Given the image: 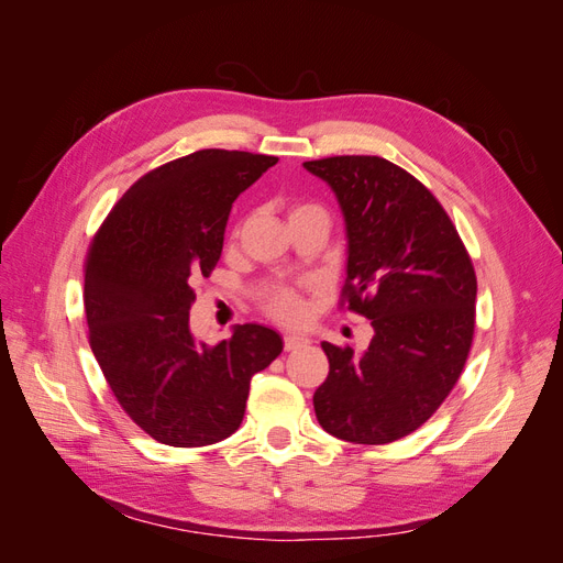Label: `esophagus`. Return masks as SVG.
Segmentation results:
<instances>
[{
	"label": "esophagus",
	"instance_id": "obj_1",
	"mask_svg": "<svg viewBox=\"0 0 563 563\" xmlns=\"http://www.w3.org/2000/svg\"><path fill=\"white\" fill-rule=\"evenodd\" d=\"M305 345H310V338L308 335H302V333H286L284 335V350L286 352L305 347Z\"/></svg>",
	"mask_w": 563,
	"mask_h": 563
}]
</instances>
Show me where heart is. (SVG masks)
Segmentation results:
<instances>
[{"label":"heart","mask_w":563,"mask_h":563,"mask_svg":"<svg viewBox=\"0 0 563 563\" xmlns=\"http://www.w3.org/2000/svg\"><path fill=\"white\" fill-rule=\"evenodd\" d=\"M265 308L272 317L282 321H298L302 317V300L291 291V288H272L265 298Z\"/></svg>","instance_id":"obj_1"}]
</instances>
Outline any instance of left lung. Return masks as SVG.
<instances>
[{
    "label": "left lung",
    "instance_id": "obj_1",
    "mask_svg": "<svg viewBox=\"0 0 563 563\" xmlns=\"http://www.w3.org/2000/svg\"><path fill=\"white\" fill-rule=\"evenodd\" d=\"M327 183L345 218L347 310L371 319L362 354L321 343L329 378L314 413L352 444H389L418 430L449 397L474 335L476 277L444 207L383 157L302 164Z\"/></svg>",
    "mask_w": 563,
    "mask_h": 563
}]
</instances>
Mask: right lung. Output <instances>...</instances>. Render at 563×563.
I'll return each instance as SVG.
<instances>
[{"mask_svg": "<svg viewBox=\"0 0 563 563\" xmlns=\"http://www.w3.org/2000/svg\"><path fill=\"white\" fill-rule=\"evenodd\" d=\"M277 157L199 150L135 180L96 232L84 308L96 362L129 418L159 444L209 446L240 430L253 373L284 343L261 323L207 345L192 284L223 253L234 199Z\"/></svg>", "mask_w": 563, "mask_h": 563, "instance_id": "right-lung-1", "label": "right lung"}]
</instances>
